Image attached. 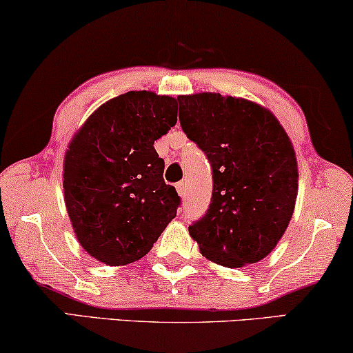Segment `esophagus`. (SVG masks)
<instances>
[{
  "instance_id": "obj_1",
  "label": "esophagus",
  "mask_w": 353,
  "mask_h": 353,
  "mask_svg": "<svg viewBox=\"0 0 353 353\" xmlns=\"http://www.w3.org/2000/svg\"><path fill=\"white\" fill-rule=\"evenodd\" d=\"M176 191H178V194H180L181 197H185L186 196V183L185 181L176 183Z\"/></svg>"
}]
</instances>
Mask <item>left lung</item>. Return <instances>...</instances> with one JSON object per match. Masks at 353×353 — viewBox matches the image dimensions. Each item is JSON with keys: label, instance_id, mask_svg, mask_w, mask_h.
Segmentation results:
<instances>
[{"label": "left lung", "instance_id": "left-lung-1", "mask_svg": "<svg viewBox=\"0 0 353 353\" xmlns=\"http://www.w3.org/2000/svg\"><path fill=\"white\" fill-rule=\"evenodd\" d=\"M183 132L212 167L209 209L190 225L202 255L228 268L272 252L291 221L297 161L276 117L248 99L199 93L178 96Z\"/></svg>", "mask_w": 353, "mask_h": 353}]
</instances>
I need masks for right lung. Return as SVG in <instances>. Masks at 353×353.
<instances>
[{"instance_id":"obj_1","label":"right lung","mask_w":353,"mask_h":353,"mask_svg":"<svg viewBox=\"0 0 353 353\" xmlns=\"http://www.w3.org/2000/svg\"><path fill=\"white\" fill-rule=\"evenodd\" d=\"M176 101L128 91L90 115L64 161V199L77 239L105 265L144 257L181 204L163 181L154 141L176 123Z\"/></svg>"}]
</instances>
